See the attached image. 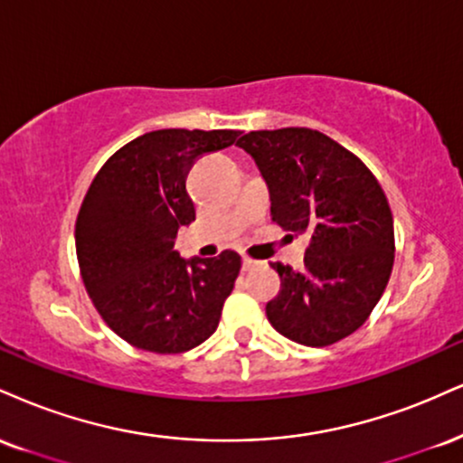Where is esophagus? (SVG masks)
<instances>
[{
    "label": "esophagus",
    "mask_w": 463,
    "mask_h": 463,
    "mask_svg": "<svg viewBox=\"0 0 463 463\" xmlns=\"http://www.w3.org/2000/svg\"><path fill=\"white\" fill-rule=\"evenodd\" d=\"M256 265H259V263H256V260L248 259V256H243V260H241V267H243V271H250V269H254Z\"/></svg>",
    "instance_id": "obj_1"
}]
</instances>
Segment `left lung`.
I'll list each match as a JSON object with an SVG mask.
<instances>
[{
	"label": "left lung",
	"instance_id": "1",
	"mask_svg": "<svg viewBox=\"0 0 463 463\" xmlns=\"http://www.w3.org/2000/svg\"><path fill=\"white\" fill-rule=\"evenodd\" d=\"M237 146L252 155L269 187L271 220L308 239L302 271L271 263L280 293L267 302V319L306 347L343 341L369 319L391 280L386 194L352 150L321 131H250Z\"/></svg>",
	"mask_w": 463,
	"mask_h": 463
}]
</instances>
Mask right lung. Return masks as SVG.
Instances as JSON below:
<instances>
[{"label":"right lung","mask_w":463,"mask_h":463,"mask_svg":"<svg viewBox=\"0 0 463 463\" xmlns=\"http://www.w3.org/2000/svg\"><path fill=\"white\" fill-rule=\"evenodd\" d=\"M239 131L159 129L116 150L92 178L75 222L81 280L122 341L183 354L207 341L241 269V256L181 259L175 239L196 220L187 194L194 161Z\"/></svg>","instance_id":"1"}]
</instances>
